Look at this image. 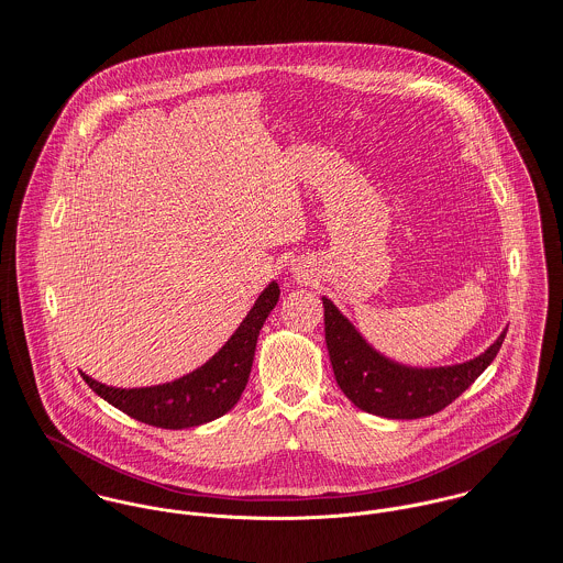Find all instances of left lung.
Masks as SVG:
<instances>
[{"label": "left lung", "mask_w": 563, "mask_h": 563, "mask_svg": "<svg viewBox=\"0 0 563 563\" xmlns=\"http://www.w3.org/2000/svg\"><path fill=\"white\" fill-rule=\"evenodd\" d=\"M324 302V331L341 391L363 411L389 420L427 418L459 398L496 358L507 331L483 354L449 367H407L376 352L356 329Z\"/></svg>", "instance_id": "1"}]
</instances>
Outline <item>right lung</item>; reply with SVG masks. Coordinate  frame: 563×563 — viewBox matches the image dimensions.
Listing matches in <instances>:
<instances>
[{
  "instance_id": "obj_1",
  "label": "right lung",
  "mask_w": 563,
  "mask_h": 563,
  "mask_svg": "<svg viewBox=\"0 0 563 563\" xmlns=\"http://www.w3.org/2000/svg\"><path fill=\"white\" fill-rule=\"evenodd\" d=\"M278 296L280 289L276 283H272L258 296L222 350L216 352L202 367L178 380L154 387L119 389L98 383L87 374H82V378L100 398L150 427L178 431L218 420L236 405L247 385L258 331L276 307Z\"/></svg>"
}]
</instances>
